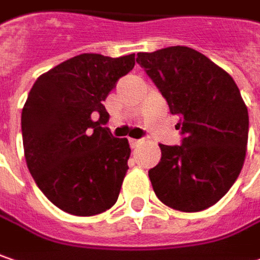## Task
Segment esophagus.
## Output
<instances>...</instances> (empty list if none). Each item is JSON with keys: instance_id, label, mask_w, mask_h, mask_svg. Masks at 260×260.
Listing matches in <instances>:
<instances>
[{"instance_id": "esophagus-1", "label": "esophagus", "mask_w": 260, "mask_h": 260, "mask_svg": "<svg viewBox=\"0 0 260 260\" xmlns=\"http://www.w3.org/2000/svg\"><path fill=\"white\" fill-rule=\"evenodd\" d=\"M141 143H143V140H134V138H131L129 140V145L132 148H137Z\"/></svg>"}]
</instances>
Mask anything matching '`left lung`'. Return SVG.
Wrapping results in <instances>:
<instances>
[{"label": "left lung", "instance_id": "1", "mask_svg": "<svg viewBox=\"0 0 260 260\" xmlns=\"http://www.w3.org/2000/svg\"><path fill=\"white\" fill-rule=\"evenodd\" d=\"M137 63L179 117L181 145L159 144L160 161L148 171L161 203L200 212L218 203L241 172L249 113L234 79L188 47L138 53Z\"/></svg>", "mask_w": 260, "mask_h": 260}]
</instances>
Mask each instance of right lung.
<instances>
[{"mask_svg":"<svg viewBox=\"0 0 260 260\" xmlns=\"http://www.w3.org/2000/svg\"><path fill=\"white\" fill-rule=\"evenodd\" d=\"M135 66V54L117 58L81 54L41 75L22 110L26 163L39 190L64 212L92 216L119 197L131 148L103 125V106L116 82Z\"/></svg>","mask_w":260,"mask_h":260,"instance_id":"obj_1","label":"right lung"}]
</instances>
